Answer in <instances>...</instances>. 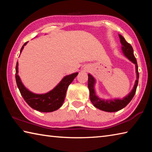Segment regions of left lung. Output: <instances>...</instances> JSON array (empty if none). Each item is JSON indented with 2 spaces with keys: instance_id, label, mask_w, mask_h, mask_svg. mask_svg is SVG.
I'll list each match as a JSON object with an SVG mask.
<instances>
[{
  "instance_id": "8db88e82",
  "label": "left lung",
  "mask_w": 152,
  "mask_h": 152,
  "mask_svg": "<svg viewBox=\"0 0 152 152\" xmlns=\"http://www.w3.org/2000/svg\"><path fill=\"white\" fill-rule=\"evenodd\" d=\"M121 43L122 44V51L123 54L127 57L131 61L135 64V70L137 74V80H135V85L133 87L132 92L126 96L123 99H114V100H105L101 99L98 97L94 91V84L95 80L93 76L91 74H88V87L90 91V99L94 106L100 110H104L106 112H116L121 109H123L129 103L135 94L136 89L138 84V78H139V72H138V66L137 60L133 54V50L132 46L129 43L126 42L125 38L122 35H119Z\"/></svg>"
}]
</instances>
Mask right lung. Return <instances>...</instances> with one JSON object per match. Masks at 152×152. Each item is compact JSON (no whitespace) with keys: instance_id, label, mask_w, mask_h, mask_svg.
<instances>
[{"instance_id":"1","label":"right lung","mask_w":152,"mask_h":152,"mask_svg":"<svg viewBox=\"0 0 152 152\" xmlns=\"http://www.w3.org/2000/svg\"><path fill=\"white\" fill-rule=\"evenodd\" d=\"M27 43V42L25 43L24 45L22 46L20 51V53ZM15 70H16L15 78H16L18 88L25 102L32 109L43 113L53 112L61 107L65 99L68 86L78 74L76 72L65 76L60 83L51 91L45 94H37L28 91L20 81L19 76L18 75V61L17 62Z\"/></svg>"}]
</instances>
